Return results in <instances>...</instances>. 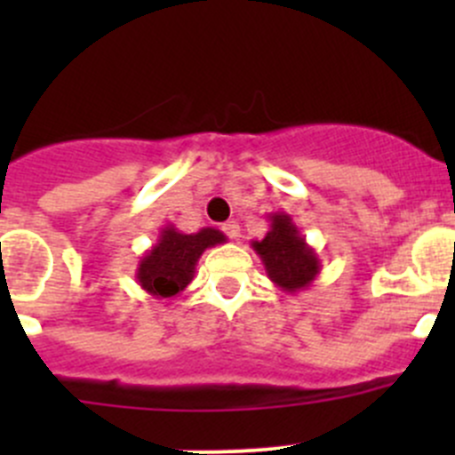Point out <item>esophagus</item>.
I'll use <instances>...</instances> for the list:
<instances>
[{
	"label": "esophagus",
	"instance_id": "esophagus-1",
	"mask_svg": "<svg viewBox=\"0 0 455 455\" xmlns=\"http://www.w3.org/2000/svg\"><path fill=\"white\" fill-rule=\"evenodd\" d=\"M222 231L227 233L228 237H231V240H237V237H240V224L235 222V220H231V222H227L222 227Z\"/></svg>",
	"mask_w": 455,
	"mask_h": 455
}]
</instances>
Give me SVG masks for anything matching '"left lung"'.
<instances>
[{
  "mask_svg": "<svg viewBox=\"0 0 455 455\" xmlns=\"http://www.w3.org/2000/svg\"><path fill=\"white\" fill-rule=\"evenodd\" d=\"M270 231L264 240H253L251 246L259 255L266 275L279 291L297 295L308 291L321 273L319 255L306 242L292 218L283 211L268 215Z\"/></svg>",
  "mask_w": 455,
  "mask_h": 455,
  "instance_id": "obj_1",
  "label": "left lung"
}]
</instances>
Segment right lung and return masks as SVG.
Listing matches in <instances>:
<instances>
[{
    "label": "right lung",
    "instance_id": "obj_1",
    "mask_svg": "<svg viewBox=\"0 0 455 455\" xmlns=\"http://www.w3.org/2000/svg\"><path fill=\"white\" fill-rule=\"evenodd\" d=\"M224 242L227 235L218 228L206 227L198 233H182L173 224H167L160 228L156 244L140 257L136 282L156 299H172L191 283L202 253Z\"/></svg>",
    "mask_w": 455,
    "mask_h": 455
}]
</instances>
